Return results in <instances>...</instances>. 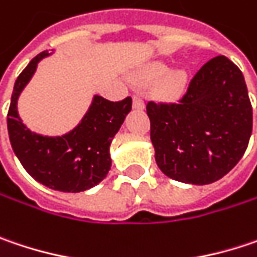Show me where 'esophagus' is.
<instances>
[{
  "label": "esophagus",
  "instance_id": "esophagus-1",
  "mask_svg": "<svg viewBox=\"0 0 257 257\" xmlns=\"http://www.w3.org/2000/svg\"><path fill=\"white\" fill-rule=\"evenodd\" d=\"M133 106L136 109H145V101L140 95H133Z\"/></svg>",
  "mask_w": 257,
  "mask_h": 257
}]
</instances>
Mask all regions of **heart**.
I'll use <instances>...</instances> for the list:
<instances>
[{
	"mask_svg": "<svg viewBox=\"0 0 257 257\" xmlns=\"http://www.w3.org/2000/svg\"><path fill=\"white\" fill-rule=\"evenodd\" d=\"M139 77L145 82L161 80L159 82L161 92L170 98L183 93L189 83V74L184 68H177L170 71V65L164 61H154L145 65L139 73Z\"/></svg>",
	"mask_w": 257,
	"mask_h": 257,
	"instance_id": "heart-1",
	"label": "heart"
}]
</instances>
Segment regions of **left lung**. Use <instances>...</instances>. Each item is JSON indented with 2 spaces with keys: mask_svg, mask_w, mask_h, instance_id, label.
Listing matches in <instances>:
<instances>
[{
  "mask_svg": "<svg viewBox=\"0 0 257 257\" xmlns=\"http://www.w3.org/2000/svg\"><path fill=\"white\" fill-rule=\"evenodd\" d=\"M151 140L159 170L189 184H211L247 149L253 111L240 68L219 55L203 65L178 102L149 101Z\"/></svg>",
  "mask_w": 257,
  "mask_h": 257,
  "instance_id": "obj_1",
  "label": "left lung"
}]
</instances>
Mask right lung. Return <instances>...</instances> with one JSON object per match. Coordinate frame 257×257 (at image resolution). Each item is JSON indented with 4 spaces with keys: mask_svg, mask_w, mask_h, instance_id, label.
I'll use <instances>...</instances> for the list:
<instances>
[{
    "mask_svg": "<svg viewBox=\"0 0 257 257\" xmlns=\"http://www.w3.org/2000/svg\"><path fill=\"white\" fill-rule=\"evenodd\" d=\"M48 51L38 54L14 83L7 127L11 148L23 168L52 190L84 192L106 177L111 168L109 145L132 109V98L118 102L95 96L82 122L58 138L30 132L17 112V99Z\"/></svg>",
    "mask_w": 257,
    "mask_h": 257,
    "instance_id": "1",
    "label": "right lung"
}]
</instances>
